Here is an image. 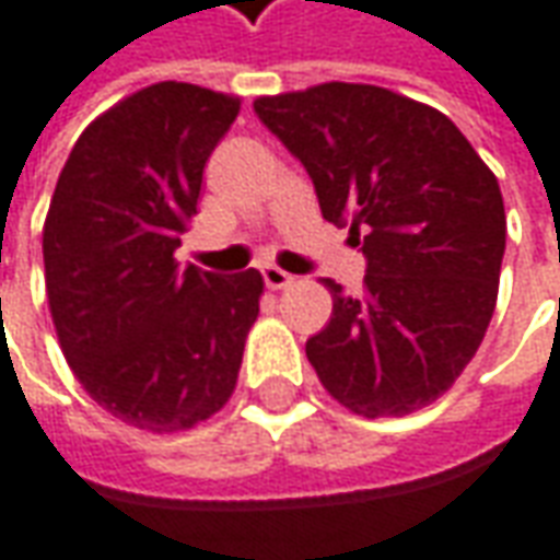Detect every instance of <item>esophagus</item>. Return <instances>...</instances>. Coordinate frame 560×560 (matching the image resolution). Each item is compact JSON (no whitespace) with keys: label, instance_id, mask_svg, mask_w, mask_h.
<instances>
[{"label":"esophagus","instance_id":"1","mask_svg":"<svg viewBox=\"0 0 560 560\" xmlns=\"http://www.w3.org/2000/svg\"><path fill=\"white\" fill-rule=\"evenodd\" d=\"M260 272H262V281H266V288H272V291H281V288H288V284L294 281L291 272H284V269L272 266V262H266Z\"/></svg>","mask_w":560,"mask_h":560}]
</instances>
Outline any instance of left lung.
<instances>
[{"mask_svg": "<svg viewBox=\"0 0 560 560\" xmlns=\"http://www.w3.org/2000/svg\"><path fill=\"white\" fill-rule=\"evenodd\" d=\"M260 124L298 158L322 217L365 257L353 298L306 340L325 390L365 418L443 396L487 335L505 254V203L458 126L390 89L325 83L257 98Z\"/></svg>", "mask_w": 560, "mask_h": 560, "instance_id": "1", "label": "left lung"}]
</instances>
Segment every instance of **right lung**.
<instances>
[{
	"instance_id": "1",
	"label": "right lung",
	"mask_w": 560,
	"mask_h": 560,
	"mask_svg": "<svg viewBox=\"0 0 560 560\" xmlns=\"http://www.w3.org/2000/svg\"><path fill=\"white\" fill-rule=\"evenodd\" d=\"M238 98L158 83L77 139L43 229L55 331L89 396L142 431H185L235 390L260 313L257 269L179 266L207 158Z\"/></svg>"
}]
</instances>
